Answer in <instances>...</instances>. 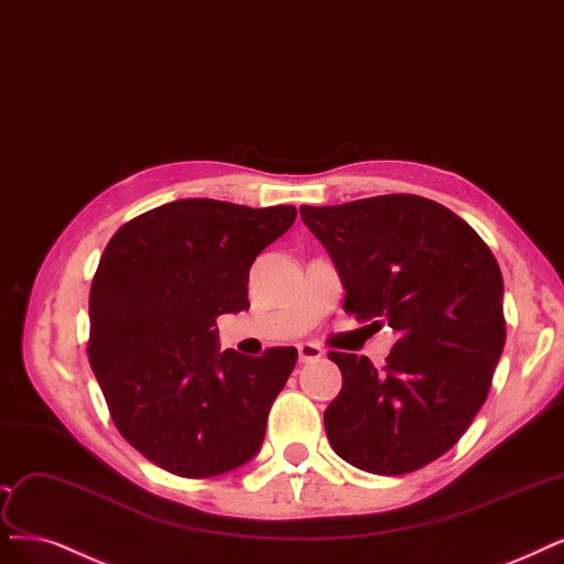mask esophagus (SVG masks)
<instances>
[{
  "instance_id": "34e87169",
  "label": "esophagus",
  "mask_w": 564,
  "mask_h": 564,
  "mask_svg": "<svg viewBox=\"0 0 564 564\" xmlns=\"http://www.w3.org/2000/svg\"><path fill=\"white\" fill-rule=\"evenodd\" d=\"M296 347H299V359H301L303 364L317 361V359L324 357V349H322L319 345H315V343H299Z\"/></svg>"
}]
</instances>
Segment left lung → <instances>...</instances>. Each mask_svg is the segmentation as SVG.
I'll return each mask as SVG.
<instances>
[{"label": "left lung", "mask_w": 564, "mask_h": 564, "mask_svg": "<svg viewBox=\"0 0 564 564\" xmlns=\"http://www.w3.org/2000/svg\"><path fill=\"white\" fill-rule=\"evenodd\" d=\"M301 219L338 270L347 313L399 336L384 371L328 352L343 373L328 443L368 474L415 471L453 448L488 397L507 340L501 270L467 221L408 193L301 205Z\"/></svg>", "instance_id": "1"}]
</instances>
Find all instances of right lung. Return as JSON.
<instances>
[{
  "mask_svg": "<svg viewBox=\"0 0 564 564\" xmlns=\"http://www.w3.org/2000/svg\"><path fill=\"white\" fill-rule=\"evenodd\" d=\"M294 221V205L184 198L109 240L90 286L88 357L113 424L161 469L212 478L259 453L299 352H221L217 317L249 307L251 263Z\"/></svg>",
  "mask_w": 564,
  "mask_h": 564,
  "instance_id": "right-lung-1",
  "label": "right lung"
}]
</instances>
